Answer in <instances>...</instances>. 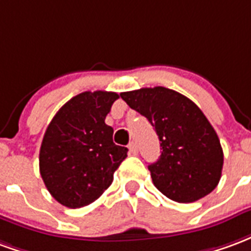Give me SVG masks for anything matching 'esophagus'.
<instances>
[{"label": "esophagus", "instance_id": "34e87169", "mask_svg": "<svg viewBox=\"0 0 251 251\" xmlns=\"http://www.w3.org/2000/svg\"><path fill=\"white\" fill-rule=\"evenodd\" d=\"M129 151H130L133 154H136L137 153V144L134 141H131L130 144H129Z\"/></svg>", "mask_w": 251, "mask_h": 251}]
</instances>
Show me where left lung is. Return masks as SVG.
<instances>
[{
  "mask_svg": "<svg viewBox=\"0 0 251 251\" xmlns=\"http://www.w3.org/2000/svg\"><path fill=\"white\" fill-rule=\"evenodd\" d=\"M121 98L157 133L161 154L148 168L161 194L177 203H192L215 189L223 168L221 141L191 99L165 87L127 91Z\"/></svg>",
  "mask_w": 251,
  "mask_h": 251,
  "instance_id": "left-lung-1",
  "label": "left lung"
}]
</instances>
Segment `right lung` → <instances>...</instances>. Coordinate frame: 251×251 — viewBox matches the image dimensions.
Segmentation results:
<instances>
[{
    "label": "right lung",
    "instance_id": "obj_1",
    "mask_svg": "<svg viewBox=\"0 0 251 251\" xmlns=\"http://www.w3.org/2000/svg\"><path fill=\"white\" fill-rule=\"evenodd\" d=\"M120 95L84 91L71 98L47 127L39 156L40 175L50 194L68 208L93 203L113 183L127 148L113 142L104 124Z\"/></svg>",
    "mask_w": 251,
    "mask_h": 251
}]
</instances>
